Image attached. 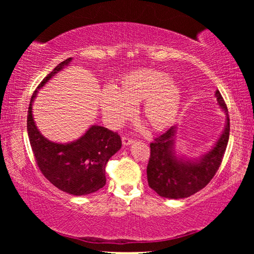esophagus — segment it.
I'll use <instances>...</instances> for the list:
<instances>
[{
	"label": "esophagus",
	"mask_w": 254,
	"mask_h": 254,
	"mask_svg": "<svg viewBox=\"0 0 254 254\" xmlns=\"http://www.w3.org/2000/svg\"><path fill=\"white\" fill-rule=\"evenodd\" d=\"M133 142H134V140H133L132 137L127 136V135L122 136V143H123L124 145H128V144H131V143H133Z\"/></svg>",
	"instance_id": "34e87169"
}]
</instances>
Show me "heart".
Masks as SVG:
<instances>
[{
    "label": "heart",
    "instance_id": "1",
    "mask_svg": "<svg viewBox=\"0 0 254 254\" xmlns=\"http://www.w3.org/2000/svg\"><path fill=\"white\" fill-rule=\"evenodd\" d=\"M142 101V122L151 131H163L177 118L182 91L165 72L136 69L124 75L117 89L107 87L100 97L103 114L112 127H120L131 119L133 106Z\"/></svg>",
    "mask_w": 254,
    "mask_h": 254
}]
</instances>
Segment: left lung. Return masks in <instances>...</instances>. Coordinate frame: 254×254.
<instances>
[{
	"label": "left lung",
	"instance_id": "obj_1",
	"mask_svg": "<svg viewBox=\"0 0 254 254\" xmlns=\"http://www.w3.org/2000/svg\"><path fill=\"white\" fill-rule=\"evenodd\" d=\"M218 104L226 113V126L215 147L199 161H184L175 157L173 145L176 127H171L150 143L147 167L149 187L166 198H186L203 189L220 168L229 142V111L220 91H216Z\"/></svg>",
	"mask_w": 254,
	"mask_h": 254
}]
</instances>
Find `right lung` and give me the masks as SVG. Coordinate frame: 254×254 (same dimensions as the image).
Masks as SVG:
<instances>
[{
    "mask_svg": "<svg viewBox=\"0 0 254 254\" xmlns=\"http://www.w3.org/2000/svg\"><path fill=\"white\" fill-rule=\"evenodd\" d=\"M71 58H68L60 63L38 85L30 101L27 128L33 156L42 175L60 190L83 196L105 186V166L121 148L122 141L118 132L100 126L91 127L80 139L67 144L51 142L38 131L31 111L33 98L38 89L67 66Z\"/></svg>",
    "mask_w": 254,
    "mask_h": 254,
    "instance_id": "1",
    "label": "right lung"
}]
</instances>
